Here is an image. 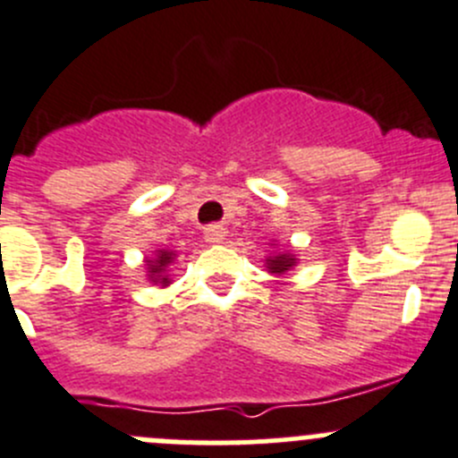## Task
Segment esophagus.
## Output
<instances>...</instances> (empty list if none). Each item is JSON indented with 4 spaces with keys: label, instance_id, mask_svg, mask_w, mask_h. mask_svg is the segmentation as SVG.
Instances as JSON below:
<instances>
[{
    "label": "esophagus",
    "instance_id": "obj_1",
    "mask_svg": "<svg viewBox=\"0 0 458 458\" xmlns=\"http://www.w3.org/2000/svg\"><path fill=\"white\" fill-rule=\"evenodd\" d=\"M203 237H206L208 243H224L225 228L224 225H208V228L203 230Z\"/></svg>",
    "mask_w": 458,
    "mask_h": 458
}]
</instances>
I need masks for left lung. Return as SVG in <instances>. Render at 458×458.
<instances>
[{"label": "left lung", "mask_w": 458, "mask_h": 458, "mask_svg": "<svg viewBox=\"0 0 458 458\" xmlns=\"http://www.w3.org/2000/svg\"><path fill=\"white\" fill-rule=\"evenodd\" d=\"M270 246H277V243H270ZM293 266H297V257L293 255L291 250H277V252H270L268 257H266V270L273 275H284L288 273V270L293 268Z\"/></svg>", "instance_id": "1"}]
</instances>
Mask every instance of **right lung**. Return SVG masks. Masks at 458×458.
I'll return each instance as SVG.
<instances>
[{
    "label": "right lung",
    "instance_id": "add662e5",
    "mask_svg": "<svg viewBox=\"0 0 458 458\" xmlns=\"http://www.w3.org/2000/svg\"><path fill=\"white\" fill-rule=\"evenodd\" d=\"M174 259L176 250H170V248H158V250H154L152 257H145V268H148L149 284H157L161 288L170 286V266L174 264Z\"/></svg>",
    "mask_w": 458,
    "mask_h": 458
}]
</instances>
